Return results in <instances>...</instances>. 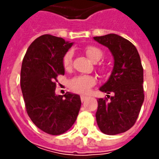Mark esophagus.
<instances>
[{"label": "esophagus", "mask_w": 159, "mask_h": 159, "mask_svg": "<svg viewBox=\"0 0 159 159\" xmlns=\"http://www.w3.org/2000/svg\"><path fill=\"white\" fill-rule=\"evenodd\" d=\"M86 99H87V96H86V95H82L81 96H80V100H81V102H84Z\"/></svg>", "instance_id": "esophagus-1"}]
</instances>
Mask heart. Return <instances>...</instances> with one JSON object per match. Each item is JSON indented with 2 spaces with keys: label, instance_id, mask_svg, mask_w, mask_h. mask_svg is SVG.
Wrapping results in <instances>:
<instances>
[{
  "label": "heart",
  "instance_id": "b5f03b06",
  "mask_svg": "<svg viewBox=\"0 0 159 159\" xmlns=\"http://www.w3.org/2000/svg\"><path fill=\"white\" fill-rule=\"evenodd\" d=\"M85 52L88 57L93 62H98L101 60L103 54L99 48L95 46H88L85 48ZM72 62V52L69 51L64 55L63 58V64L65 69H69ZM95 84V79L90 75H82L72 79L70 81V86L72 90L79 93H88Z\"/></svg>",
  "mask_w": 159,
  "mask_h": 159
}]
</instances>
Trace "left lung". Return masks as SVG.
Returning <instances> with one entry per match:
<instances>
[{
  "instance_id": "1",
  "label": "left lung",
  "mask_w": 159,
  "mask_h": 159,
  "mask_svg": "<svg viewBox=\"0 0 159 159\" xmlns=\"http://www.w3.org/2000/svg\"><path fill=\"white\" fill-rule=\"evenodd\" d=\"M107 47L114 58L111 74L100 90L112 93L111 100L99 98L95 113L100 130L114 135L130 129L134 125L144 101L143 69L136 48L129 40L118 34L94 37Z\"/></svg>"
}]
</instances>
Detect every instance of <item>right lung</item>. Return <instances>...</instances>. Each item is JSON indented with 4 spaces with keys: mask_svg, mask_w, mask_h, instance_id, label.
<instances>
[{
    "mask_svg": "<svg viewBox=\"0 0 159 159\" xmlns=\"http://www.w3.org/2000/svg\"><path fill=\"white\" fill-rule=\"evenodd\" d=\"M72 44L41 35L29 46L22 63L20 85L28 116L38 128L52 135L70 129L81 105L79 95L55 92L57 77L64 74L63 58Z\"/></svg>",
    "mask_w": 159,
    "mask_h": 159,
    "instance_id": "1",
    "label": "right lung"
}]
</instances>
